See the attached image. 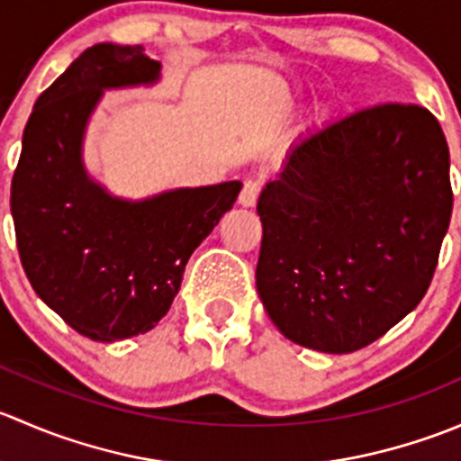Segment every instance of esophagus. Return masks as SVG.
Returning <instances> with one entry per match:
<instances>
[{"instance_id":"34e87169","label":"esophagus","mask_w":461,"mask_h":461,"mask_svg":"<svg viewBox=\"0 0 461 461\" xmlns=\"http://www.w3.org/2000/svg\"><path fill=\"white\" fill-rule=\"evenodd\" d=\"M258 194H260V185L254 183V180H248V183L243 185V189H240L239 203L243 204V207H254L258 201Z\"/></svg>"}]
</instances>
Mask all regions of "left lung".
<instances>
[{"instance_id": "8db88e82", "label": "left lung", "mask_w": 461, "mask_h": 461, "mask_svg": "<svg viewBox=\"0 0 461 461\" xmlns=\"http://www.w3.org/2000/svg\"><path fill=\"white\" fill-rule=\"evenodd\" d=\"M450 156L429 109L375 104L290 149L257 212V290L290 341L370 346L420 305L453 212Z\"/></svg>"}]
</instances>
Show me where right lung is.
Here are the masks:
<instances>
[{"label": "right lung", "instance_id": "obj_1", "mask_svg": "<svg viewBox=\"0 0 461 461\" xmlns=\"http://www.w3.org/2000/svg\"><path fill=\"white\" fill-rule=\"evenodd\" d=\"M142 46L95 44L37 97L13 174L17 249L32 290L76 332L111 343L171 308L194 249L234 207L239 180L124 201L86 174L82 140L104 88L153 85Z\"/></svg>", "mask_w": 461, "mask_h": 461}]
</instances>
